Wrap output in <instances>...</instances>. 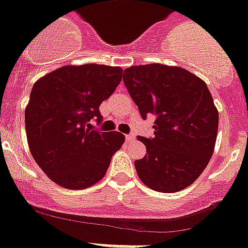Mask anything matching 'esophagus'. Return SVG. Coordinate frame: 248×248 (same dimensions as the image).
Segmentation results:
<instances>
[{
	"instance_id": "34e87169",
	"label": "esophagus",
	"mask_w": 248,
	"mask_h": 248,
	"mask_svg": "<svg viewBox=\"0 0 248 248\" xmlns=\"http://www.w3.org/2000/svg\"><path fill=\"white\" fill-rule=\"evenodd\" d=\"M124 138H126L127 141H131V140H133V139L136 138V137H134L133 134H126V137H124Z\"/></svg>"
}]
</instances>
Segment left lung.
Segmentation results:
<instances>
[{"mask_svg": "<svg viewBox=\"0 0 248 248\" xmlns=\"http://www.w3.org/2000/svg\"><path fill=\"white\" fill-rule=\"evenodd\" d=\"M124 82L143 120L155 116L154 138L138 137L146 155L134 161L141 182L160 193L188 188L212 157L218 111L207 85L178 66H131Z\"/></svg>", "mask_w": 248, "mask_h": 248, "instance_id": "obj_1", "label": "left lung"}]
</instances>
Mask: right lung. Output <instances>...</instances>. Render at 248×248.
Listing matches in <instances>:
<instances>
[{
	"instance_id": "right-lung-1",
	"label": "right lung",
	"mask_w": 248,
	"mask_h": 248,
	"mask_svg": "<svg viewBox=\"0 0 248 248\" xmlns=\"http://www.w3.org/2000/svg\"><path fill=\"white\" fill-rule=\"evenodd\" d=\"M122 80L119 66H63L33 85L25 109L29 148L41 170L66 189H85L107 173L124 141L120 132L91 129L102 124L99 107Z\"/></svg>"
}]
</instances>
